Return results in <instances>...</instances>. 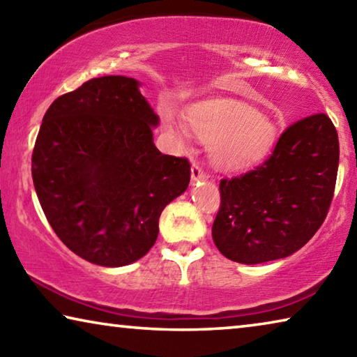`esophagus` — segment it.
I'll list each match as a JSON object with an SVG mask.
<instances>
[{"instance_id": "obj_1", "label": "esophagus", "mask_w": 357, "mask_h": 357, "mask_svg": "<svg viewBox=\"0 0 357 357\" xmlns=\"http://www.w3.org/2000/svg\"><path fill=\"white\" fill-rule=\"evenodd\" d=\"M190 172H192V179H193V181H198V179H204V178H206V174H204L203 168H202L200 164H198V162H193Z\"/></svg>"}]
</instances>
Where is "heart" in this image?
Masks as SVG:
<instances>
[{
    "label": "heart",
    "instance_id": "1",
    "mask_svg": "<svg viewBox=\"0 0 357 357\" xmlns=\"http://www.w3.org/2000/svg\"><path fill=\"white\" fill-rule=\"evenodd\" d=\"M187 123L202 142L211 144L213 162L223 170H239L261 160L277 138L274 121L236 100L211 99L195 104Z\"/></svg>",
    "mask_w": 357,
    "mask_h": 357
}]
</instances>
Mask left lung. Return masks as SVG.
Segmentation results:
<instances>
[{
  "label": "left lung",
  "instance_id": "left-lung-1",
  "mask_svg": "<svg viewBox=\"0 0 357 357\" xmlns=\"http://www.w3.org/2000/svg\"><path fill=\"white\" fill-rule=\"evenodd\" d=\"M338 135L326 113L296 121L263 164L220 181L213 223L223 257L258 264L291 255L328 215L338 170Z\"/></svg>",
  "mask_w": 357,
  "mask_h": 357
}]
</instances>
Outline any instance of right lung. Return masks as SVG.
Returning a JSON list of instances; mask_svg holds the SVG:
<instances>
[{"label":"right lung","instance_id":"add662e5","mask_svg":"<svg viewBox=\"0 0 357 357\" xmlns=\"http://www.w3.org/2000/svg\"><path fill=\"white\" fill-rule=\"evenodd\" d=\"M135 78H91L59 96L33 149L36 193L64 245L89 263L116 268L146 255L159 217L190 181L185 157L153 142L159 118Z\"/></svg>","mask_w":357,"mask_h":357}]
</instances>
